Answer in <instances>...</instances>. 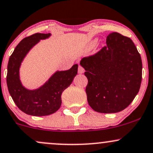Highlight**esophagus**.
Listing matches in <instances>:
<instances>
[{"instance_id": "obj_1", "label": "esophagus", "mask_w": 153, "mask_h": 153, "mask_svg": "<svg viewBox=\"0 0 153 153\" xmlns=\"http://www.w3.org/2000/svg\"><path fill=\"white\" fill-rule=\"evenodd\" d=\"M84 73V69L82 68L81 66H79L78 67V73L79 74H82Z\"/></svg>"}]
</instances>
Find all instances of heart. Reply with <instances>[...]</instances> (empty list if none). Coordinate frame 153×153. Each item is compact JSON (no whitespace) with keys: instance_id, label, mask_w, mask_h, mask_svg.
<instances>
[{"instance_id":"heart-1","label":"heart","mask_w":153,"mask_h":153,"mask_svg":"<svg viewBox=\"0 0 153 153\" xmlns=\"http://www.w3.org/2000/svg\"><path fill=\"white\" fill-rule=\"evenodd\" d=\"M96 41H97V40H93V41H92V42H91V46H92V45H95V43H96Z\"/></svg>"}]
</instances>
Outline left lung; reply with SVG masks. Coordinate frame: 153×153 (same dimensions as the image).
<instances>
[{
    "label": "left lung",
    "instance_id": "1",
    "mask_svg": "<svg viewBox=\"0 0 153 153\" xmlns=\"http://www.w3.org/2000/svg\"><path fill=\"white\" fill-rule=\"evenodd\" d=\"M106 43L80 64L88 80L85 91L89 105L98 113H115L126 109L138 93L143 64L130 38L112 33Z\"/></svg>",
    "mask_w": 153,
    "mask_h": 153
}]
</instances>
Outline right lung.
<instances>
[{
  "label": "right lung",
  "mask_w": 153,
  "mask_h": 153,
  "mask_svg": "<svg viewBox=\"0 0 153 153\" xmlns=\"http://www.w3.org/2000/svg\"><path fill=\"white\" fill-rule=\"evenodd\" d=\"M51 33H36L23 39L16 47L8 64L7 85L13 100L23 113L33 116L53 114L61 105L62 93L73 82L78 73V64L68 71H56L41 87L28 90L22 85L20 67L27 53L40 40H45Z\"/></svg>",
  "instance_id": "obj_1"
}]
</instances>
